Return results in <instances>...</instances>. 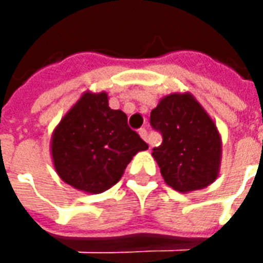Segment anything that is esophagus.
I'll list each match as a JSON object with an SVG mask.
<instances>
[{
  "label": "esophagus",
  "mask_w": 263,
  "mask_h": 263,
  "mask_svg": "<svg viewBox=\"0 0 263 263\" xmlns=\"http://www.w3.org/2000/svg\"><path fill=\"white\" fill-rule=\"evenodd\" d=\"M139 135H141V138H142L143 141H146V142L149 143V141H148V131H146L145 128H141V129H139Z\"/></svg>",
  "instance_id": "esophagus-1"
}]
</instances>
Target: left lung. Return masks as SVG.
Returning a JSON list of instances; mask_svg holds the SVG:
<instances>
[{
  "label": "left lung",
  "instance_id": "8db88e82",
  "mask_svg": "<svg viewBox=\"0 0 263 263\" xmlns=\"http://www.w3.org/2000/svg\"><path fill=\"white\" fill-rule=\"evenodd\" d=\"M151 125L163 141L152 149L167 186L189 193L220 176L222 142L213 118L192 92H172L151 111Z\"/></svg>",
  "mask_w": 263,
  "mask_h": 263
}]
</instances>
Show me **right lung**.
<instances>
[{
    "label": "right lung",
    "mask_w": 263,
    "mask_h": 263,
    "mask_svg": "<svg viewBox=\"0 0 263 263\" xmlns=\"http://www.w3.org/2000/svg\"><path fill=\"white\" fill-rule=\"evenodd\" d=\"M111 109L108 94L87 90L56 125L50 139L54 171L65 183L88 194L103 193L120 179L132 158L148 145Z\"/></svg>",
    "instance_id": "add662e5"
}]
</instances>
